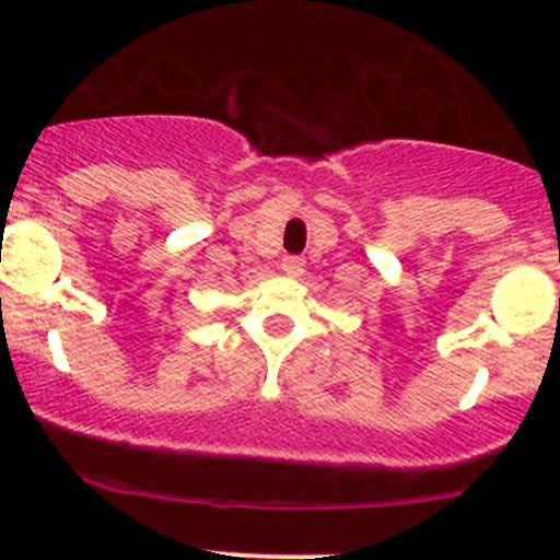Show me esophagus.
<instances>
[{
	"label": "esophagus",
	"mask_w": 560,
	"mask_h": 560,
	"mask_svg": "<svg viewBox=\"0 0 560 560\" xmlns=\"http://www.w3.org/2000/svg\"><path fill=\"white\" fill-rule=\"evenodd\" d=\"M303 268H306L303 257H295V254H287V257H281V270H284V273L301 276Z\"/></svg>",
	"instance_id": "1"
}]
</instances>
